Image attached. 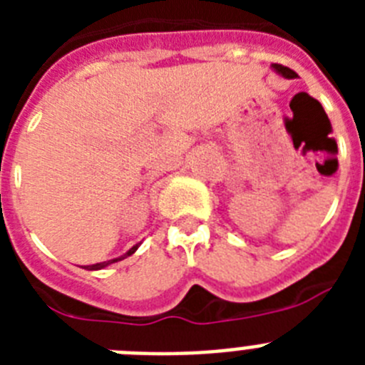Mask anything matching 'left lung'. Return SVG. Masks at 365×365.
<instances>
[{"label": "left lung", "instance_id": "obj_1", "mask_svg": "<svg viewBox=\"0 0 365 365\" xmlns=\"http://www.w3.org/2000/svg\"><path fill=\"white\" fill-rule=\"evenodd\" d=\"M270 67H272V69L276 71V73H278V74H282L283 78H289V80H291V78H298V74H296L292 69H289V67L279 66V63H272V66H270Z\"/></svg>", "mask_w": 365, "mask_h": 365}]
</instances>
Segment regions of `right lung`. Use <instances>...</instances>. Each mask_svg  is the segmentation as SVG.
<instances>
[{
  "label": "right lung",
  "mask_w": 365,
  "mask_h": 365,
  "mask_svg": "<svg viewBox=\"0 0 365 365\" xmlns=\"http://www.w3.org/2000/svg\"><path fill=\"white\" fill-rule=\"evenodd\" d=\"M138 247H140V243L133 245V247H131L130 250H128V252H125V254H122V256L113 257V259H109V261H102V263H95V265H86V267H82V269H87V270L106 269V267H109V265H111V263H117V261H122V259H125V257H128V256H131V254H135V250H137Z\"/></svg>",
  "instance_id": "add662e5"
}]
</instances>
